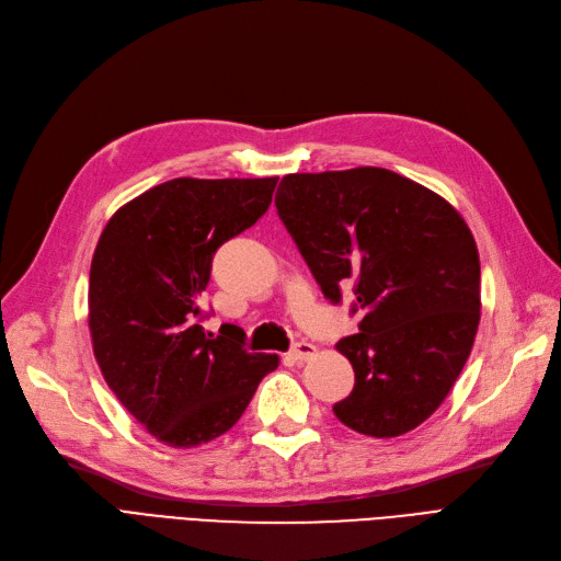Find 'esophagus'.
Returning <instances> with one entry per match:
<instances>
[{
	"label": "esophagus",
	"instance_id": "esophagus-1",
	"mask_svg": "<svg viewBox=\"0 0 561 561\" xmlns=\"http://www.w3.org/2000/svg\"><path fill=\"white\" fill-rule=\"evenodd\" d=\"M316 353H318V347L308 341H297L293 347H289V355H293L297 362L311 359Z\"/></svg>",
	"mask_w": 561,
	"mask_h": 561
}]
</instances>
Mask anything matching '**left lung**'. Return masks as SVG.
<instances>
[{"instance_id": "left-lung-1", "label": "left lung", "mask_w": 561, "mask_h": 561, "mask_svg": "<svg viewBox=\"0 0 561 561\" xmlns=\"http://www.w3.org/2000/svg\"><path fill=\"white\" fill-rule=\"evenodd\" d=\"M276 208L322 295L353 285L359 334L336 351L355 388L334 415L359 434L415 430L448 397L480 322V260L469 225L390 169L287 173Z\"/></svg>"}]
</instances>
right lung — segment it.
<instances>
[{"instance_id":"add662e5","label":"right lung","mask_w":561,"mask_h":561,"mask_svg":"<svg viewBox=\"0 0 561 561\" xmlns=\"http://www.w3.org/2000/svg\"><path fill=\"white\" fill-rule=\"evenodd\" d=\"M278 179H173L127 202L94 248L88 324L113 394L158 440L195 448L243 415L278 355L206 334L197 299L216 250L264 214Z\"/></svg>"}]
</instances>
